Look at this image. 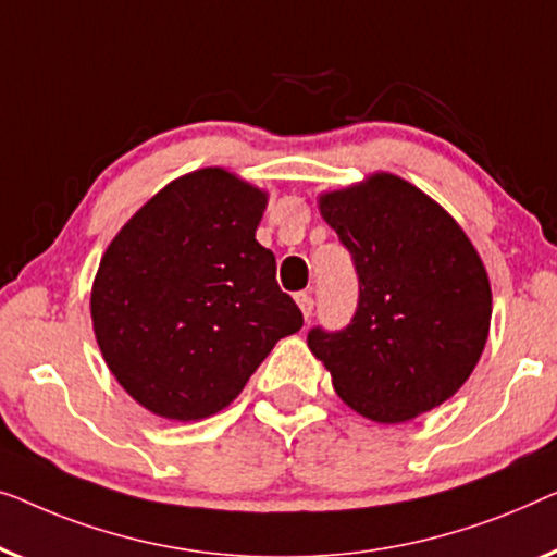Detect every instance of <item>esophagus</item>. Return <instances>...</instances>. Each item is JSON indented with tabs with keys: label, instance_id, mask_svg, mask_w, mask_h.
I'll list each match as a JSON object with an SVG mask.
<instances>
[{
	"label": "esophagus",
	"instance_id": "1",
	"mask_svg": "<svg viewBox=\"0 0 557 557\" xmlns=\"http://www.w3.org/2000/svg\"><path fill=\"white\" fill-rule=\"evenodd\" d=\"M295 300H297V305H300L302 318L310 320L312 318V305H315V302H312V295L310 293H297Z\"/></svg>",
	"mask_w": 557,
	"mask_h": 557
}]
</instances>
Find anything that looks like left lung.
Here are the masks:
<instances>
[{
	"mask_svg": "<svg viewBox=\"0 0 557 557\" xmlns=\"http://www.w3.org/2000/svg\"><path fill=\"white\" fill-rule=\"evenodd\" d=\"M354 255L358 308L348 327H312L308 348L360 417L404 424L465 386L490 335L482 257L449 211L396 174L318 197Z\"/></svg>",
	"mask_w": 557,
	"mask_h": 557,
	"instance_id": "obj_1",
	"label": "left lung"
}]
</instances>
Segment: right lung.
<instances>
[{"instance_id": "right-lung-1", "label": "right lung", "mask_w": 557, "mask_h": 557, "mask_svg": "<svg viewBox=\"0 0 557 557\" xmlns=\"http://www.w3.org/2000/svg\"><path fill=\"white\" fill-rule=\"evenodd\" d=\"M268 191L209 166L121 226L90 289L100 354L133 401L171 421L230 406L302 312L255 239Z\"/></svg>"}]
</instances>
